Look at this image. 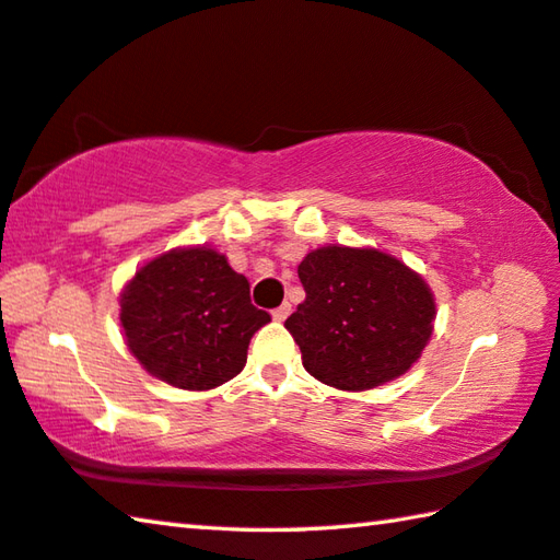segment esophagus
<instances>
[{"label": "esophagus", "instance_id": "1", "mask_svg": "<svg viewBox=\"0 0 560 560\" xmlns=\"http://www.w3.org/2000/svg\"><path fill=\"white\" fill-rule=\"evenodd\" d=\"M289 314H291V303H281L279 308H273V311H271L273 320H287V318H289Z\"/></svg>", "mask_w": 560, "mask_h": 560}]
</instances>
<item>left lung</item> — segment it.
Masks as SVG:
<instances>
[{
  "label": "left lung",
  "instance_id": "left-lung-1",
  "mask_svg": "<svg viewBox=\"0 0 560 560\" xmlns=\"http://www.w3.org/2000/svg\"><path fill=\"white\" fill-rule=\"evenodd\" d=\"M306 301L287 318L303 368L338 390H371L410 371L432 336L420 273L377 249L320 246L299 264Z\"/></svg>",
  "mask_w": 560,
  "mask_h": 560
}]
</instances>
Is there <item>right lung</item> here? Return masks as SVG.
I'll use <instances>...</instances> for the list:
<instances>
[{
	"mask_svg": "<svg viewBox=\"0 0 560 560\" xmlns=\"http://www.w3.org/2000/svg\"><path fill=\"white\" fill-rule=\"evenodd\" d=\"M269 320L252 303L249 281L210 246L160 254L120 293L128 350L183 390H212L240 375L252 336Z\"/></svg>",
	"mask_w": 560,
	"mask_h": 560,
	"instance_id": "add662e5",
	"label": "right lung"
}]
</instances>
